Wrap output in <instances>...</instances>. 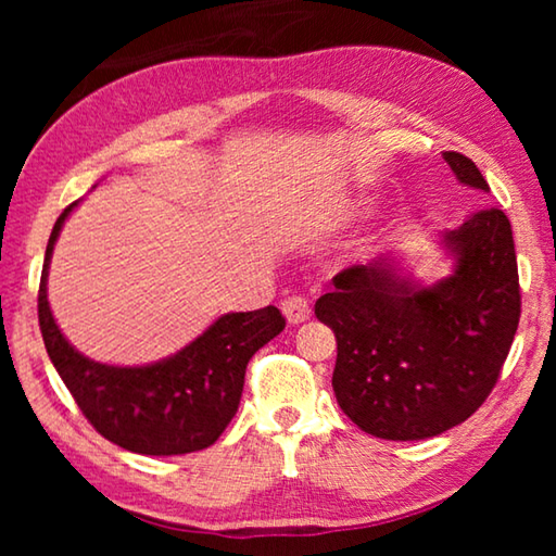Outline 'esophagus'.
<instances>
[{"label": "esophagus", "mask_w": 556, "mask_h": 556, "mask_svg": "<svg viewBox=\"0 0 556 556\" xmlns=\"http://www.w3.org/2000/svg\"><path fill=\"white\" fill-rule=\"evenodd\" d=\"M281 314L287 316L289 324H304L312 316V306L304 296H287L281 301Z\"/></svg>", "instance_id": "1"}]
</instances>
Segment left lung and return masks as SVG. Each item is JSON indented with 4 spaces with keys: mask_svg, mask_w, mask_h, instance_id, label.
<instances>
[{
    "mask_svg": "<svg viewBox=\"0 0 556 556\" xmlns=\"http://www.w3.org/2000/svg\"><path fill=\"white\" fill-rule=\"evenodd\" d=\"M464 186L488 193L468 156L444 152ZM454 271L431 287L388 257L333 277L316 318L333 328V392L372 437L419 441L466 421L495 388L520 324L513 228L501 208L441 235Z\"/></svg>",
    "mask_w": 556,
    "mask_h": 556,
    "instance_id": "1",
    "label": "left lung"
}]
</instances>
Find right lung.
<instances>
[{"mask_svg":"<svg viewBox=\"0 0 556 556\" xmlns=\"http://www.w3.org/2000/svg\"><path fill=\"white\" fill-rule=\"evenodd\" d=\"M75 205L78 201L53 225L39 285V326L53 368L86 419L112 444L147 456L208 448L238 412L250 357L285 331V316L277 306L225 314L176 355L142 368L90 361L65 341L46 296L53 244Z\"/></svg>","mask_w":556,"mask_h":556,"instance_id":"right-lung-1","label":"right lung"}]
</instances>
